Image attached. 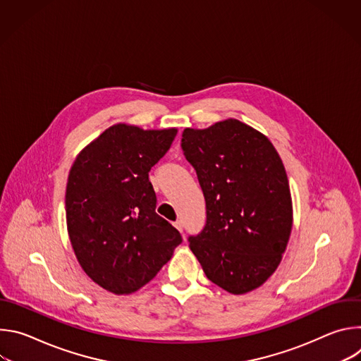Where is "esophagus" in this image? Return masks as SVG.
I'll list each match as a JSON object with an SVG mask.
<instances>
[{
  "label": "esophagus",
  "instance_id": "esophagus-1",
  "mask_svg": "<svg viewBox=\"0 0 361 361\" xmlns=\"http://www.w3.org/2000/svg\"><path fill=\"white\" fill-rule=\"evenodd\" d=\"M174 227H176L178 231H181V233H183L184 224H183V221H181V220H177V221H174Z\"/></svg>",
  "mask_w": 361,
  "mask_h": 361
}]
</instances>
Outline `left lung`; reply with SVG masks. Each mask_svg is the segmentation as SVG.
Instances as JSON below:
<instances>
[{"instance_id":"1","label":"left lung","mask_w":361,"mask_h":361,"mask_svg":"<svg viewBox=\"0 0 361 361\" xmlns=\"http://www.w3.org/2000/svg\"><path fill=\"white\" fill-rule=\"evenodd\" d=\"M181 148L205 198V226L190 248L210 281L244 294L267 281L286 251L293 205L283 161L270 140L230 118L185 128Z\"/></svg>"}]
</instances>
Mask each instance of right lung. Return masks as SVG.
I'll list each match as a JSON object with an SVG mask.
<instances>
[{"label": "right lung", "mask_w": 361, "mask_h": 361, "mask_svg": "<svg viewBox=\"0 0 361 361\" xmlns=\"http://www.w3.org/2000/svg\"><path fill=\"white\" fill-rule=\"evenodd\" d=\"M176 128L116 124L75 159L67 183V228L85 274L114 294L151 281L183 238L156 213L148 173L171 147Z\"/></svg>", "instance_id": "right-lung-1"}]
</instances>
